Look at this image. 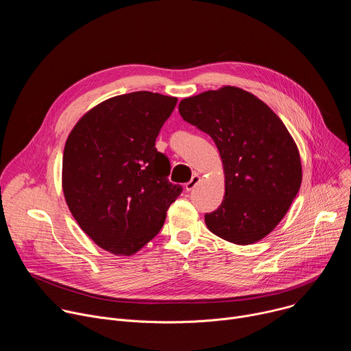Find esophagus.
I'll return each mask as SVG.
<instances>
[{
    "label": "esophagus",
    "mask_w": 351,
    "mask_h": 351,
    "mask_svg": "<svg viewBox=\"0 0 351 351\" xmlns=\"http://www.w3.org/2000/svg\"><path fill=\"white\" fill-rule=\"evenodd\" d=\"M198 183H199V176H198L197 173H194L193 178L186 183V190H187V191H191Z\"/></svg>",
    "instance_id": "esophagus-1"
}]
</instances>
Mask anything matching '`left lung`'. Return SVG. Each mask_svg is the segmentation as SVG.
I'll return each mask as SVG.
<instances>
[{
  "instance_id": "obj_1",
  "label": "left lung",
  "mask_w": 351,
  "mask_h": 351,
  "mask_svg": "<svg viewBox=\"0 0 351 351\" xmlns=\"http://www.w3.org/2000/svg\"><path fill=\"white\" fill-rule=\"evenodd\" d=\"M182 118L210 134L225 171V197L207 228L234 244L264 239L286 215L302 184L297 145L254 94L225 86L179 104Z\"/></svg>"
}]
</instances>
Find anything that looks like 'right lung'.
I'll return each mask as SVG.
<instances>
[{
  "instance_id": "right-lung-1",
  "label": "right lung",
  "mask_w": 351,
  "mask_h": 351,
  "mask_svg": "<svg viewBox=\"0 0 351 351\" xmlns=\"http://www.w3.org/2000/svg\"><path fill=\"white\" fill-rule=\"evenodd\" d=\"M176 97L134 91L106 99L75 125L65 143L62 189L82 230L115 256H132L161 230L182 193L168 180L157 136Z\"/></svg>"
}]
</instances>
